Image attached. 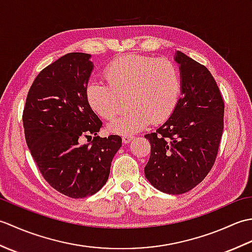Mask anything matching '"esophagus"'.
<instances>
[{
	"label": "esophagus",
	"mask_w": 252,
	"mask_h": 252,
	"mask_svg": "<svg viewBox=\"0 0 252 252\" xmlns=\"http://www.w3.org/2000/svg\"><path fill=\"white\" fill-rule=\"evenodd\" d=\"M134 136H122V142L123 144H129L130 142L134 140Z\"/></svg>",
	"instance_id": "esophagus-1"
}]
</instances>
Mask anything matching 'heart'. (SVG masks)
Wrapping results in <instances>:
<instances>
[{"instance_id": "obj_1", "label": "heart", "mask_w": 252, "mask_h": 252, "mask_svg": "<svg viewBox=\"0 0 252 252\" xmlns=\"http://www.w3.org/2000/svg\"><path fill=\"white\" fill-rule=\"evenodd\" d=\"M107 84L91 80L85 96L98 117L110 120L126 97L130 108L108 123V130L132 135L149 125H159L172 115L181 92V77L174 63L161 58L126 54L116 58L105 68Z\"/></svg>"}]
</instances>
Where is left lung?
Returning <instances> with one entry per match:
<instances>
[{
  "label": "left lung",
  "mask_w": 252,
  "mask_h": 252,
  "mask_svg": "<svg viewBox=\"0 0 252 252\" xmlns=\"http://www.w3.org/2000/svg\"><path fill=\"white\" fill-rule=\"evenodd\" d=\"M181 97L169 119L146 134L151 157L145 176L171 195L184 194L206 178L215 164L224 127V101L208 69L180 51Z\"/></svg>",
  "instance_id": "obj_1"
}]
</instances>
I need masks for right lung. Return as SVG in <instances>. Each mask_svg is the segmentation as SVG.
<instances>
[{"label":"right lung","mask_w":252,"mask_h":252,"mask_svg":"<svg viewBox=\"0 0 252 252\" xmlns=\"http://www.w3.org/2000/svg\"><path fill=\"white\" fill-rule=\"evenodd\" d=\"M90 58L69 53L45 67L31 85L23 114L27 145L42 176L70 198L92 196L106 184L122 143L119 135L96 136L103 123L85 96L94 68ZM91 135V144L78 143Z\"/></svg>","instance_id":"obj_1"}]
</instances>
